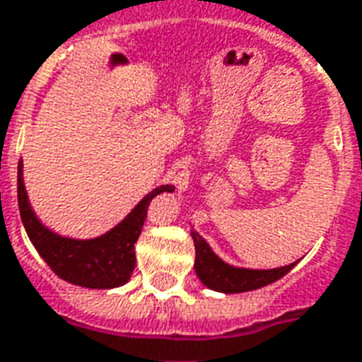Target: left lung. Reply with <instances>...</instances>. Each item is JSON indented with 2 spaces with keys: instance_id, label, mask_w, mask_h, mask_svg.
I'll return each mask as SVG.
<instances>
[{
  "instance_id": "1",
  "label": "left lung",
  "mask_w": 362,
  "mask_h": 362,
  "mask_svg": "<svg viewBox=\"0 0 362 362\" xmlns=\"http://www.w3.org/2000/svg\"><path fill=\"white\" fill-rule=\"evenodd\" d=\"M195 245V264L194 269L197 276L207 288L222 293H242V291H251L264 288L269 284L276 282L282 276L290 272L296 263L288 267L270 270H251V269H238L224 263L222 259L213 253V249L209 247V243L203 240L202 235L192 230Z\"/></svg>"
}]
</instances>
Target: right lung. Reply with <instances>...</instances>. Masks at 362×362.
Returning a JSON list of instances; mask_svg holds the SVG:
<instances>
[{
  "instance_id": "obj_1",
  "label": "right lung",
  "mask_w": 362,
  "mask_h": 362,
  "mask_svg": "<svg viewBox=\"0 0 362 362\" xmlns=\"http://www.w3.org/2000/svg\"><path fill=\"white\" fill-rule=\"evenodd\" d=\"M174 186H159L141 199L124 221L93 240H72L53 234L36 218L24 189L23 165L18 163L17 195L24 230L47 267L66 282L92 290H111L130 280L136 267L134 243L144 228L147 207L157 194L173 192Z\"/></svg>"
}]
</instances>
